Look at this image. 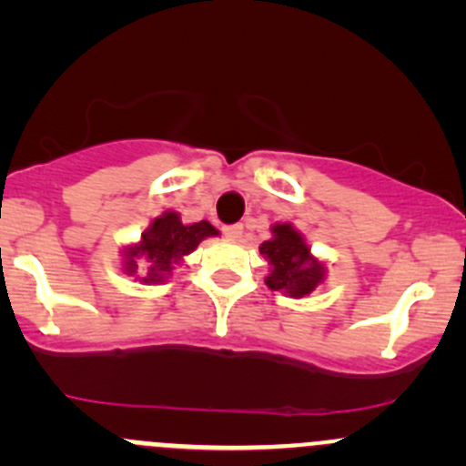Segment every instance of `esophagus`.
<instances>
[{
	"mask_svg": "<svg viewBox=\"0 0 466 466\" xmlns=\"http://www.w3.org/2000/svg\"><path fill=\"white\" fill-rule=\"evenodd\" d=\"M223 234L229 241H238V238L243 237V225H228V228L223 229Z\"/></svg>",
	"mask_w": 466,
	"mask_h": 466,
	"instance_id": "34e87169",
	"label": "esophagus"
}]
</instances>
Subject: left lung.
I'll list each match as a JSON object with an SVG mask.
<instances>
[{
  "instance_id": "left-lung-1",
  "label": "left lung",
  "mask_w": 466,
  "mask_h": 466,
  "mask_svg": "<svg viewBox=\"0 0 466 466\" xmlns=\"http://www.w3.org/2000/svg\"><path fill=\"white\" fill-rule=\"evenodd\" d=\"M270 234L259 246L270 266L266 275L268 289L295 299L311 295L327 279V261L313 255L304 234L290 223H275Z\"/></svg>"
}]
</instances>
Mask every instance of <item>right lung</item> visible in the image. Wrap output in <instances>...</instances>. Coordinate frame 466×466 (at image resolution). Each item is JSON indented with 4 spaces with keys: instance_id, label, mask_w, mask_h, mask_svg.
<instances>
[{
    "instance_id": "obj_1",
    "label": "right lung",
    "mask_w": 466,
    "mask_h": 466,
    "mask_svg": "<svg viewBox=\"0 0 466 466\" xmlns=\"http://www.w3.org/2000/svg\"><path fill=\"white\" fill-rule=\"evenodd\" d=\"M209 237H218V229L209 220L182 223L180 214L168 209L150 220L139 241L124 246L119 266L139 284H164L171 279L173 270L185 263V257Z\"/></svg>"
}]
</instances>
